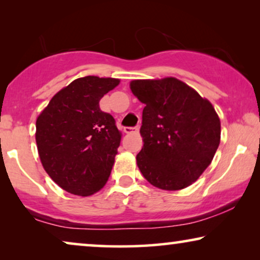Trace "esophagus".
I'll return each mask as SVG.
<instances>
[{"instance_id": "34e87169", "label": "esophagus", "mask_w": 260, "mask_h": 260, "mask_svg": "<svg viewBox=\"0 0 260 260\" xmlns=\"http://www.w3.org/2000/svg\"><path fill=\"white\" fill-rule=\"evenodd\" d=\"M137 131H138V126H136V127L125 126L124 127V133L125 134H133V133H137Z\"/></svg>"}]
</instances>
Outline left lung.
<instances>
[{
    "label": "left lung",
    "mask_w": 260,
    "mask_h": 260,
    "mask_svg": "<svg viewBox=\"0 0 260 260\" xmlns=\"http://www.w3.org/2000/svg\"><path fill=\"white\" fill-rule=\"evenodd\" d=\"M144 104L136 156L144 179L165 190L183 189L211 165L220 143V119L207 99L176 78L133 80Z\"/></svg>",
    "instance_id": "obj_1"
}]
</instances>
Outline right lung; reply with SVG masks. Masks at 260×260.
Wrapping results in <instances>:
<instances>
[{
    "label": "right lung",
    "mask_w": 260,
    "mask_h": 260,
    "mask_svg": "<svg viewBox=\"0 0 260 260\" xmlns=\"http://www.w3.org/2000/svg\"><path fill=\"white\" fill-rule=\"evenodd\" d=\"M119 84L87 76L60 90L37 119L38 151L51 179L71 194L88 197L105 186L120 133L99 101Z\"/></svg>",
    "instance_id": "1"
}]
</instances>
